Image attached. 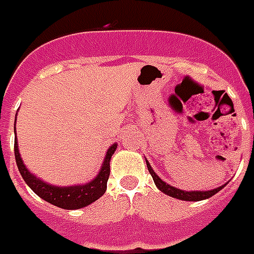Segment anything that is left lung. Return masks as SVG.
Segmentation results:
<instances>
[{"instance_id":"8db88e82","label":"left lung","mask_w":254,"mask_h":254,"mask_svg":"<svg viewBox=\"0 0 254 254\" xmlns=\"http://www.w3.org/2000/svg\"><path fill=\"white\" fill-rule=\"evenodd\" d=\"M146 165H147V169L148 171H150V174H151L152 179H154V184L156 185V188L159 189L162 192H165L166 195H170V197L177 198V199H182V201H202V199H207V198L213 197L215 192H218L226 186V184H225L222 185V186L211 189V190H205V191H202V190H197V191H195V190H194V191H186V190L174 188V186H171V185L166 184L165 181H162V179L155 174V171L152 170L151 165L148 163L147 159H146Z\"/></svg>"}]
</instances>
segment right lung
<instances>
[{"instance_id":"add662e5","label":"right lung","mask_w":254,"mask_h":254,"mask_svg":"<svg viewBox=\"0 0 254 254\" xmlns=\"http://www.w3.org/2000/svg\"><path fill=\"white\" fill-rule=\"evenodd\" d=\"M116 147H118V144L114 143L107 150L102 167H100L98 175L91 182L81 185H72V186H56V185L44 182L43 179L37 178L36 175L32 174L26 169V166L24 165V161H22V158L20 155V151H18L17 136L14 139V155H16L17 167H18V170H20L26 185L40 198H43L44 201L49 202V203H52L57 207L66 209V210H76V209L88 206L106 192L107 181H108V177H110V162H111L114 152L116 151Z\"/></svg>"}]
</instances>
